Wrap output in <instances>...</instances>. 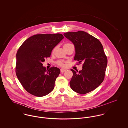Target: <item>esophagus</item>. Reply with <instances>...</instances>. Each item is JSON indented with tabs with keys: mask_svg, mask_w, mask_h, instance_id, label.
<instances>
[{
	"mask_svg": "<svg viewBox=\"0 0 128 128\" xmlns=\"http://www.w3.org/2000/svg\"><path fill=\"white\" fill-rule=\"evenodd\" d=\"M66 70H64V68H61V69H60V72H66Z\"/></svg>",
	"mask_w": 128,
	"mask_h": 128,
	"instance_id": "34e87169",
	"label": "esophagus"
}]
</instances>
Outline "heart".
<instances>
[{"mask_svg": "<svg viewBox=\"0 0 128 128\" xmlns=\"http://www.w3.org/2000/svg\"><path fill=\"white\" fill-rule=\"evenodd\" d=\"M70 44H70V43H66V44H65L64 45V48L65 47L68 46V45ZM55 48L53 49V50H52V53H54V52H55ZM56 64L58 66H62V67H64L65 66V64L64 62V61L62 60H58L56 62Z\"/></svg>", "mask_w": 128, "mask_h": 128, "instance_id": "obj_1", "label": "heart"}]
</instances>
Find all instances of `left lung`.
I'll list each match as a JSON object with an SVG mask.
<instances>
[{
  "label": "left lung",
  "mask_w": 128,
  "mask_h": 128,
  "mask_svg": "<svg viewBox=\"0 0 128 128\" xmlns=\"http://www.w3.org/2000/svg\"><path fill=\"white\" fill-rule=\"evenodd\" d=\"M74 45V60L78 64L83 62L79 72L71 70L73 76L70 82L74 91L85 94L98 88L103 82L108 64V58L103 46L97 38L83 31L64 34Z\"/></svg>",
  "instance_id": "8db88e82"
}]
</instances>
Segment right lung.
Returning a JSON list of instances; mask_svg holds the SVG:
<instances>
[{"label": "right lung", "instance_id": "right-lung-1", "mask_svg": "<svg viewBox=\"0 0 128 128\" xmlns=\"http://www.w3.org/2000/svg\"><path fill=\"white\" fill-rule=\"evenodd\" d=\"M64 38L60 34H36L28 38L18 48L16 73L24 88L30 94L41 97L54 89L60 70L55 66L46 70L42 63L50 56L53 48Z\"/></svg>", "mask_w": 128, "mask_h": 128}]
</instances>
